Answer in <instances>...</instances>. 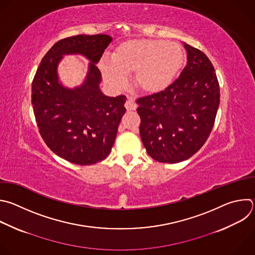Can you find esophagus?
Wrapping results in <instances>:
<instances>
[{"mask_svg": "<svg viewBox=\"0 0 255 255\" xmlns=\"http://www.w3.org/2000/svg\"><path fill=\"white\" fill-rule=\"evenodd\" d=\"M125 107L127 109V111H132V110H136L137 109V105L136 103L134 102V100L132 98H128L126 103H125Z\"/></svg>", "mask_w": 255, "mask_h": 255, "instance_id": "34e87169", "label": "esophagus"}]
</instances>
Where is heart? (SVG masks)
<instances>
[{
  "label": "heart",
  "instance_id": "1",
  "mask_svg": "<svg viewBox=\"0 0 255 255\" xmlns=\"http://www.w3.org/2000/svg\"><path fill=\"white\" fill-rule=\"evenodd\" d=\"M110 61L111 64L100 63V70L112 88H123L124 76L134 72V87L145 95H155L173 83L184 65L185 54L175 43L130 39L115 47Z\"/></svg>",
  "mask_w": 255,
  "mask_h": 255
}]
</instances>
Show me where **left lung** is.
Returning a JSON list of instances; mask_svg holds the SVG:
<instances>
[{
    "mask_svg": "<svg viewBox=\"0 0 255 255\" xmlns=\"http://www.w3.org/2000/svg\"><path fill=\"white\" fill-rule=\"evenodd\" d=\"M187 64L164 91L139 98L140 136L147 153L162 163L190 158L206 142L220 102L212 63L200 50L184 43Z\"/></svg>",
    "mask_w": 255,
    "mask_h": 255,
    "instance_id": "1",
    "label": "left lung"
}]
</instances>
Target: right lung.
<instances>
[{"mask_svg":"<svg viewBox=\"0 0 255 255\" xmlns=\"http://www.w3.org/2000/svg\"><path fill=\"white\" fill-rule=\"evenodd\" d=\"M108 35H78L58 41L44 56L32 83V105L39 132L61 158L78 165L104 160L115 142L126 97H108L99 85L96 64L111 43ZM90 61L83 84L73 90L58 82L56 68L64 54Z\"/></svg>","mask_w":255,"mask_h":255,"instance_id":"add662e5","label":"right lung"}]
</instances>
